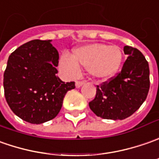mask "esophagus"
I'll list each match as a JSON object with an SVG mask.
<instances>
[{"instance_id": "esophagus-1", "label": "esophagus", "mask_w": 159, "mask_h": 159, "mask_svg": "<svg viewBox=\"0 0 159 159\" xmlns=\"http://www.w3.org/2000/svg\"><path fill=\"white\" fill-rule=\"evenodd\" d=\"M84 84V81H76V82H75V87H76V88H80Z\"/></svg>"}]
</instances>
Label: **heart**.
<instances>
[{
    "instance_id": "obj_1",
    "label": "heart",
    "mask_w": 159,
    "mask_h": 159,
    "mask_svg": "<svg viewBox=\"0 0 159 159\" xmlns=\"http://www.w3.org/2000/svg\"><path fill=\"white\" fill-rule=\"evenodd\" d=\"M122 52L116 46L91 43L75 48L72 57L64 53L60 58L59 68L69 78L77 77L80 67L88 69L94 78L106 80L117 72L122 62Z\"/></svg>"
}]
</instances>
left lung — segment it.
<instances>
[{
  "instance_id": "obj_1",
  "label": "left lung",
  "mask_w": 159,
  "mask_h": 159,
  "mask_svg": "<svg viewBox=\"0 0 159 159\" xmlns=\"http://www.w3.org/2000/svg\"><path fill=\"white\" fill-rule=\"evenodd\" d=\"M129 55L116 77L97 86L95 98L89 103L97 116L107 120H124L132 115L145 101L150 90V69L143 54L126 46Z\"/></svg>"
}]
</instances>
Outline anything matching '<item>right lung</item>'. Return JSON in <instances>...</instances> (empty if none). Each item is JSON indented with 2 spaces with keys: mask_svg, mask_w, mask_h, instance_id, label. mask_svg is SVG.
Masks as SVG:
<instances>
[{
  "mask_svg": "<svg viewBox=\"0 0 159 159\" xmlns=\"http://www.w3.org/2000/svg\"><path fill=\"white\" fill-rule=\"evenodd\" d=\"M59 53L51 40L35 39L16 49L3 75L6 101L16 116L41 124L57 116L63 98L75 82L58 77Z\"/></svg>",
  "mask_w": 159,
  "mask_h": 159,
  "instance_id": "1",
  "label": "right lung"
}]
</instances>
